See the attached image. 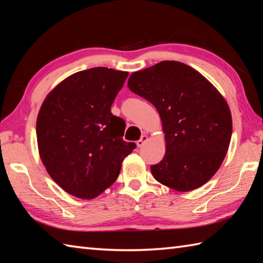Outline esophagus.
<instances>
[{"instance_id": "34e87169", "label": "esophagus", "mask_w": 263, "mask_h": 263, "mask_svg": "<svg viewBox=\"0 0 263 263\" xmlns=\"http://www.w3.org/2000/svg\"><path fill=\"white\" fill-rule=\"evenodd\" d=\"M148 140V137L146 136V135H142L141 136V138H140V140H138L137 141V146L139 147V148H141L144 143H146V141Z\"/></svg>"}]
</instances>
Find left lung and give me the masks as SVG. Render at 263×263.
<instances>
[{
	"label": "left lung",
	"mask_w": 263,
	"mask_h": 263,
	"mask_svg": "<svg viewBox=\"0 0 263 263\" xmlns=\"http://www.w3.org/2000/svg\"><path fill=\"white\" fill-rule=\"evenodd\" d=\"M127 86L155 106L163 123L166 154L150 167L154 177L180 192L202 186L230 147L233 124L225 98L197 70L176 61L135 72Z\"/></svg>",
	"instance_id": "left-lung-1"
}]
</instances>
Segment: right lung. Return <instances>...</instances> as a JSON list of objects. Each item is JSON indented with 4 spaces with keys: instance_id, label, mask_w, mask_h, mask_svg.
<instances>
[{
    "instance_id": "1",
    "label": "right lung",
    "mask_w": 263,
    "mask_h": 263,
    "mask_svg": "<svg viewBox=\"0 0 263 263\" xmlns=\"http://www.w3.org/2000/svg\"><path fill=\"white\" fill-rule=\"evenodd\" d=\"M128 73L91 68L66 78L47 95L36 123L39 156L65 192L96 198L113 184L136 148L110 107Z\"/></svg>"
}]
</instances>
